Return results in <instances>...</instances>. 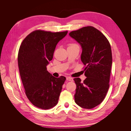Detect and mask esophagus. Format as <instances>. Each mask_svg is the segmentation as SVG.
<instances>
[{"instance_id":"34e87169","label":"esophagus","mask_w":131,"mask_h":131,"mask_svg":"<svg viewBox=\"0 0 131 131\" xmlns=\"http://www.w3.org/2000/svg\"><path fill=\"white\" fill-rule=\"evenodd\" d=\"M67 80L68 81H73V78L70 77H68L67 78Z\"/></svg>"}]
</instances>
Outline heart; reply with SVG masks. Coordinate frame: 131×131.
Returning <instances> with one entry per match:
<instances>
[{
    "label": "heart",
    "mask_w": 131,
    "mask_h": 131,
    "mask_svg": "<svg viewBox=\"0 0 131 131\" xmlns=\"http://www.w3.org/2000/svg\"><path fill=\"white\" fill-rule=\"evenodd\" d=\"M75 45V43H70V44H69V46H72V45Z\"/></svg>",
    "instance_id": "b5f03b06"
}]
</instances>
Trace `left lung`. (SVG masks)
<instances>
[{
  "label": "left lung",
  "instance_id": "obj_1",
  "mask_svg": "<svg viewBox=\"0 0 131 131\" xmlns=\"http://www.w3.org/2000/svg\"><path fill=\"white\" fill-rule=\"evenodd\" d=\"M69 35L81 46V59L86 77L83 82L79 78L74 79L77 85L75 102L83 108L92 109L103 101L109 88L112 65L110 44L105 35L92 26L72 31Z\"/></svg>",
  "mask_w": 131,
  "mask_h": 131
}]
</instances>
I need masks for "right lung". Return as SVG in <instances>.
Masks as SVG:
<instances>
[{
	"label": "right lung",
	"instance_id": "right-lung-1",
	"mask_svg": "<svg viewBox=\"0 0 131 131\" xmlns=\"http://www.w3.org/2000/svg\"><path fill=\"white\" fill-rule=\"evenodd\" d=\"M67 33L34 30L19 47L18 65L25 93L32 104L39 108L49 109L58 103L66 78L53 77L46 66L52 59L57 43Z\"/></svg>",
	"mask_w": 131,
	"mask_h": 131
}]
</instances>
